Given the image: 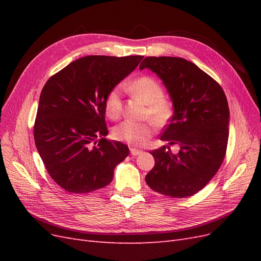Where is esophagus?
<instances>
[{"instance_id":"34e87169","label":"esophagus","mask_w":261,"mask_h":261,"mask_svg":"<svg viewBox=\"0 0 261 261\" xmlns=\"http://www.w3.org/2000/svg\"><path fill=\"white\" fill-rule=\"evenodd\" d=\"M143 152V150H139V149H135V148H130V154L132 155H138Z\"/></svg>"}]
</instances>
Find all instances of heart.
<instances>
[{"label":"heart","instance_id":"1","mask_svg":"<svg viewBox=\"0 0 261 261\" xmlns=\"http://www.w3.org/2000/svg\"><path fill=\"white\" fill-rule=\"evenodd\" d=\"M129 89L134 96L147 105L146 115L159 126L167 124L173 115V106L169 100L163 99L164 91L161 85L153 78L143 76L133 82ZM106 111L110 117H117L122 111L121 87L116 86L108 93L106 98ZM153 125L149 122L135 123L122 122L113 129L115 139L124 141L130 146H140L152 135Z\"/></svg>","mask_w":261,"mask_h":261}]
</instances>
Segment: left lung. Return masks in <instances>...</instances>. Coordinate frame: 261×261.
<instances>
[{
  "mask_svg": "<svg viewBox=\"0 0 261 261\" xmlns=\"http://www.w3.org/2000/svg\"><path fill=\"white\" fill-rule=\"evenodd\" d=\"M160 78L173 103L170 123L161 140L178 145V153L165 146L152 150L154 167L146 183L154 192L185 198L198 193L223 162L230 111L221 86L194 63L181 58L147 57L139 65Z\"/></svg>",
  "mask_w": 261,
  "mask_h": 261,
  "instance_id": "left-lung-1",
  "label": "left lung"
}]
</instances>
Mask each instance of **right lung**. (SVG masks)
I'll return each mask as SVG.
<instances>
[{
  "label": "right lung",
  "mask_w": 261,
  "mask_h": 261,
  "mask_svg": "<svg viewBox=\"0 0 261 261\" xmlns=\"http://www.w3.org/2000/svg\"><path fill=\"white\" fill-rule=\"evenodd\" d=\"M143 59L88 55L45 83L34 127L35 143L50 176L65 191L86 194L109 185L116 165L128 155L127 146L106 139L105 103L108 93Z\"/></svg>",
  "instance_id": "1"
}]
</instances>
